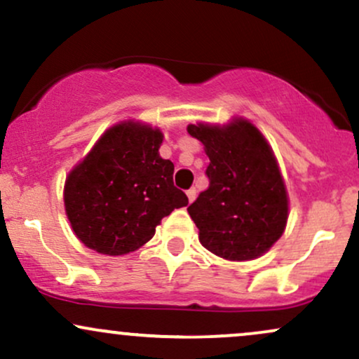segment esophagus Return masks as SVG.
<instances>
[{
  "label": "esophagus",
  "mask_w": 359,
  "mask_h": 359,
  "mask_svg": "<svg viewBox=\"0 0 359 359\" xmlns=\"http://www.w3.org/2000/svg\"><path fill=\"white\" fill-rule=\"evenodd\" d=\"M185 194H187V199H189V203H194V199H196V196H197V192H196V189H189V191L187 192H185Z\"/></svg>",
  "instance_id": "1"
}]
</instances>
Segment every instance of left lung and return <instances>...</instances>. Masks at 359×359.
<instances>
[{
    "mask_svg": "<svg viewBox=\"0 0 359 359\" xmlns=\"http://www.w3.org/2000/svg\"><path fill=\"white\" fill-rule=\"evenodd\" d=\"M187 131L209 156V187L187 208L201 245L231 262L262 257L288 217L287 189L269 142L241 118L226 126L197 123Z\"/></svg>",
    "mask_w": 359,
    "mask_h": 359,
    "instance_id": "1",
    "label": "left lung"
}]
</instances>
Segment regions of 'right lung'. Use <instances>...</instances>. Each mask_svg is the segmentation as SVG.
Instances as JSON below:
<instances>
[{
  "mask_svg": "<svg viewBox=\"0 0 359 359\" xmlns=\"http://www.w3.org/2000/svg\"><path fill=\"white\" fill-rule=\"evenodd\" d=\"M158 128L125 121L109 128L72 168L64 204L76 236L97 253L118 257L150 241L174 209L189 204L163 160Z\"/></svg>",
  "mask_w": 359,
  "mask_h": 359,
  "instance_id": "add662e5",
  "label": "right lung"
}]
</instances>
